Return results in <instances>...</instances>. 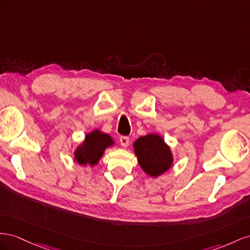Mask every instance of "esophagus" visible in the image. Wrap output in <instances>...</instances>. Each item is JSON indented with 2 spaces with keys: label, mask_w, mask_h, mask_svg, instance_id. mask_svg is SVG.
I'll return each instance as SVG.
<instances>
[{
  "label": "esophagus",
  "mask_w": 250,
  "mask_h": 250,
  "mask_svg": "<svg viewBox=\"0 0 250 250\" xmlns=\"http://www.w3.org/2000/svg\"><path fill=\"white\" fill-rule=\"evenodd\" d=\"M119 141H120V145H121V146H123V147H125V146H127V145H129L130 138L127 137V136H121V137L119 138Z\"/></svg>",
  "instance_id": "1"
}]
</instances>
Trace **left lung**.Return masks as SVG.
Wrapping results in <instances>:
<instances>
[{
    "label": "left lung",
    "instance_id": "8db88e82",
    "mask_svg": "<svg viewBox=\"0 0 250 250\" xmlns=\"http://www.w3.org/2000/svg\"><path fill=\"white\" fill-rule=\"evenodd\" d=\"M133 146L139 166L148 176L156 178L172 167V152L159 135L148 134L139 137Z\"/></svg>",
    "mask_w": 250,
    "mask_h": 250
}]
</instances>
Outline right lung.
Listing matches in <instances>:
<instances>
[{
    "label": "right lung",
    "instance_id": "1",
    "mask_svg": "<svg viewBox=\"0 0 250 250\" xmlns=\"http://www.w3.org/2000/svg\"><path fill=\"white\" fill-rule=\"evenodd\" d=\"M113 145L114 141L109 134L94 130L85 135L84 140L75 149V161L81 166L94 167L101 160L105 149Z\"/></svg>",
    "mask_w": 250,
    "mask_h": 250
}]
</instances>
